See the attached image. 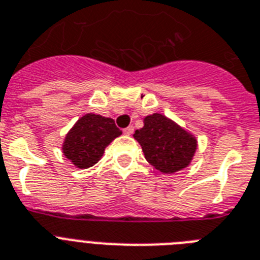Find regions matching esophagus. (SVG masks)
<instances>
[{
  "mask_svg": "<svg viewBox=\"0 0 260 260\" xmlns=\"http://www.w3.org/2000/svg\"><path fill=\"white\" fill-rule=\"evenodd\" d=\"M134 131H135L134 125H129V126H126V128H124L123 132H124V135H128V136H129V135L134 134Z\"/></svg>",
  "mask_w": 260,
  "mask_h": 260,
  "instance_id": "esophagus-1",
  "label": "esophagus"
}]
</instances>
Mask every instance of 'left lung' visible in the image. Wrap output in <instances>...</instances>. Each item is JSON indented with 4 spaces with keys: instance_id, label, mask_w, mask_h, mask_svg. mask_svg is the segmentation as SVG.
Listing matches in <instances>:
<instances>
[{
    "instance_id": "left-lung-1",
    "label": "left lung",
    "mask_w": 260,
    "mask_h": 260,
    "mask_svg": "<svg viewBox=\"0 0 260 260\" xmlns=\"http://www.w3.org/2000/svg\"><path fill=\"white\" fill-rule=\"evenodd\" d=\"M148 162L162 173H174L189 165L197 141L180 125L160 113L144 119V126L135 132Z\"/></svg>"
}]
</instances>
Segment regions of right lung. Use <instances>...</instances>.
<instances>
[{
    "instance_id": "add662e5",
    "label": "right lung",
    "mask_w": 260,
    "mask_h": 260,
    "mask_svg": "<svg viewBox=\"0 0 260 260\" xmlns=\"http://www.w3.org/2000/svg\"><path fill=\"white\" fill-rule=\"evenodd\" d=\"M121 135L110 117L87 113L76 121L63 143V153L80 169L92 167L113 139Z\"/></svg>"
}]
</instances>
